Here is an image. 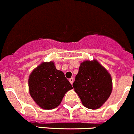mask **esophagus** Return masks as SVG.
<instances>
[{
	"label": "esophagus",
	"instance_id": "obj_1",
	"mask_svg": "<svg viewBox=\"0 0 134 134\" xmlns=\"http://www.w3.org/2000/svg\"><path fill=\"white\" fill-rule=\"evenodd\" d=\"M69 81H70V83L72 85L73 82H74V79H73V78H70V79H69Z\"/></svg>",
	"mask_w": 134,
	"mask_h": 134
}]
</instances>
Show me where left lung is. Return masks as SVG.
Masks as SVG:
<instances>
[{
    "label": "left lung",
    "mask_w": 134,
    "mask_h": 134,
    "mask_svg": "<svg viewBox=\"0 0 134 134\" xmlns=\"http://www.w3.org/2000/svg\"><path fill=\"white\" fill-rule=\"evenodd\" d=\"M72 86L85 107L97 109L109 97L112 80L107 70L97 60H87L80 64Z\"/></svg>",
    "instance_id": "8db88e82"
}]
</instances>
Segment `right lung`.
<instances>
[{
	"label": "right lung",
	"instance_id": "1",
	"mask_svg": "<svg viewBox=\"0 0 134 134\" xmlns=\"http://www.w3.org/2000/svg\"><path fill=\"white\" fill-rule=\"evenodd\" d=\"M29 93L37 105L52 109L62 102L65 93L72 88L63 72L55 68L54 62H43L29 78Z\"/></svg>",
	"mask_w": 134,
	"mask_h": 134
}]
</instances>
